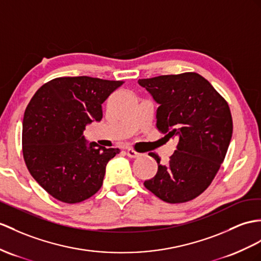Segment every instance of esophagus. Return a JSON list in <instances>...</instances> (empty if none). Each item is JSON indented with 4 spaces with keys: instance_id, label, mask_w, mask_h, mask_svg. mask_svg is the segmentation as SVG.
I'll return each mask as SVG.
<instances>
[{
    "instance_id": "esophagus-1",
    "label": "esophagus",
    "mask_w": 261,
    "mask_h": 261,
    "mask_svg": "<svg viewBox=\"0 0 261 261\" xmlns=\"http://www.w3.org/2000/svg\"><path fill=\"white\" fill-rule=\"evenodd\" d=\"M126 152H127V156L130 157V158H137V157H139V156L142 155L141 152H138V151H136L135 149H133V148H127Z\"/></svg>"
}]
</instances>
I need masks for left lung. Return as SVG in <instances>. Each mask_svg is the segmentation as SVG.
Segmentation results:
<instances>
[{
	"label": "left lung",
	"instance_id": "8db88e82",
	"mask_svg": "<svg viewBox=\"0 0 261 261\" xmlns=\"http://www.w3.org/2000/svg\"><path fill=\"white\" fill-rule=\"evenodd\" d=\"M160 104L157 128L175 139L176 150L166 165L158 164L144 186L158 198L179 204L196 198L211 185L224 162L232 135L227 100L201 75L187 72L138 80Z\"/></svg>",
	"mask_w": 261,
	"mask_h": 261
}]
</instances>
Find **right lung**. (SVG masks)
Listing matches in <instances>:
<instances>
[{
	"mask_svg": "<svg viewBox=\"0 0 261 261\" xmlns=\"http://www.w3.org/2000/svg\"><path fill=\"white\" fill-rule=\"evenodd\" d=\"M88 76L57 77L41 86L25 110L24 162L32 177L55 199L76 204L96 194L106 165L119 152L87 145V124L103 117L101 104L123 85Z\"/></svg>",
	"mask_w": 261,
	"mask_h": 261,
	"instance_id": "add662e5",
	"label": "right lung"
}]
</instances>
